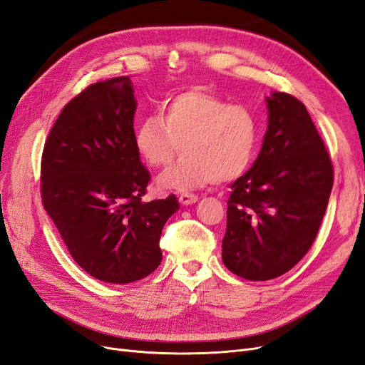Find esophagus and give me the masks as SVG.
Listing matches in <instances>:
<instances>
[{
  "label": "esophagus",
  "instance_id": "obj_1",
  "mask_svg": "<svg viewBox=\"0 0 365 365\" xmlns=\"http://www.w3.org/2000/svg\"><path fill=\"white\" fill-rule=\"evenodd\" d=\"M197 200H200V197H197L196 195H192V193H180L178 195V201L181 205H192V204L197 202Z\"/></svg>",
  "mask_w": 365,
  "mask_h": 365
}]
</instances>
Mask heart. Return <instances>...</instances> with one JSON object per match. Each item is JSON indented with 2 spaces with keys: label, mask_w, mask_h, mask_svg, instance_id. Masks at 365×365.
<instances>
[{
  "label": "heart",
  "mask_w": 365,
  "mask_h": 365,
  "mask_svg": "<svg viewBox=\"0 0 365 365\" xmlns=\"http://www.w3.org/2000/svg\"><path fill=\"white\" fill-rule=\"evenodd\" d=\"M260 137L257 114L244 103L225 98L202 86L170 96L160 115L143 118L135 129L138 155L153 169L169 165L158 178L161 190L187 192L210 182L240 178L256 158Z\"/></svg>",
  "instance_id": "1"
}]
</instances>
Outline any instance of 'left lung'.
<instances>
[{"label":"left lung","mask_w":365,"mask_h":365,"mask_svg":"<svg viewBox=\"0 0 365 365\" xmlns=\"http://www.w3.org/2000/svg\"><path fill=\"white\" fill-rule=\"evenodd\" d=\"M252 168L231 184L222 262L239 277H280L311 248L326 213L334 168L306 106L272 91Z\"/></svg>","instance_id":"1"}]
</instances>
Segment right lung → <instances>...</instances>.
<instances>
[{
	"instance_id": "obj_1",
	"label": "right lung",
	"mask_w": 365,
	"mask_h": 365,
	"mask_svg": "<svg viewBox=\"0 0 365 365\" xmlns=\"http://www.w3.org/2000/svg\"><path fill=\"white\" fill-rule=\"evenodd\" d=\"M129 77L86 88L63 106L42 153L43 208L71 257L94 279L125 284L158 268L175 195L145 202L150 180L134 143Z\"/></svg>"
}]
</instances>
